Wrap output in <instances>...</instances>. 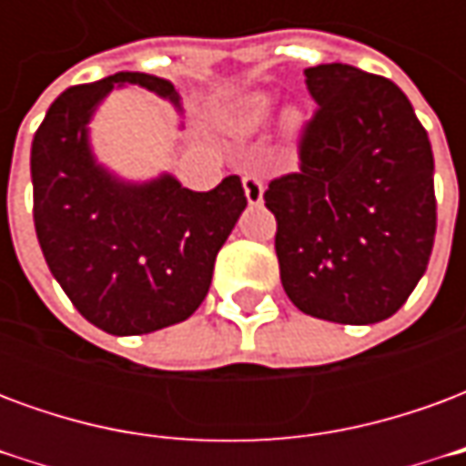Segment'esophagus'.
<instances>
[{
    "instance_id": "esophagus-1",
    "label": "esophagus",
    "mask_w": 466,
    "mask_h": 466,
    "mask_svg": "<svg viewBox=\"0 0 466 466\" xmlns=\"http://www.w3.org/2000/svg\"><path fill=\"white\" fill-rule=\"evenodd\" d=\"M244 194H247V202L249 204H262L264 199V184L257 174H244L242 177Z\"/></svg>"
}]
</instances>
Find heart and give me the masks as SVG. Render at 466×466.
<instances>
[{
	"mask_svg": "<svg viewBox=\"0 0 466 466\" xmlns=\"http://www.w3.org/2000/svg\"><path fill=\"white\" fill-rule=\"evenodd\" d=\"M274 109V99L267 92H254V95L244 96L239 105L234 106L232 112V127L237 129V132L242 134H249L254 132V129H259L267 119H269V115H272ZM289 124H297V119L294 116H289Z\"/></svg>",
	"mask_w": 466,
	"mask_h": 466,
	"instance_id": "1",
	"label": "heart"
}]
</instances>
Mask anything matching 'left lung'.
<instances>
[{
	"instance_id": "8db88e82",
	"label": "left lung",
	"mask_w": 466,
	"mask_h": 466,
	"mask_svg": "<svg viewBox=\"0 0 466 466\" xmlns=\"http://www.w3.org/2000/svg\"><path fill=\"white\" fill-rule=\"evenodd\" d=\"M304 76L317 112L299 139V169L264 192L282 287L317 319L381 322L414 292L434 247L430 137L384 76L339 62Z\"/></svg>"
}]
</instances>
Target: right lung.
I'll list each match as a JSON object with an SVG mask.
<instances>
[{
  "instance_id": "right-lung-1",
  "label": "right lung",
  "mask_w": 466,
  "mask_h": 466,
  "mask_svg": "<svg viewBox=\"0 0 466 466\" xmlns=\"http://www.w3.org/2000/svg\"><path fill=\"white\" fill-rule=\"evenodd\" d=\"M139 85L182 112L172 82L119 72L56 96L32 142L35 229L76 312L132 337L184 322L209 292L214 259L247 207L239 177L192 192L162 174L124 182L96 162L89 122L115 86Z\"/></svg>"
}]
</instances>
